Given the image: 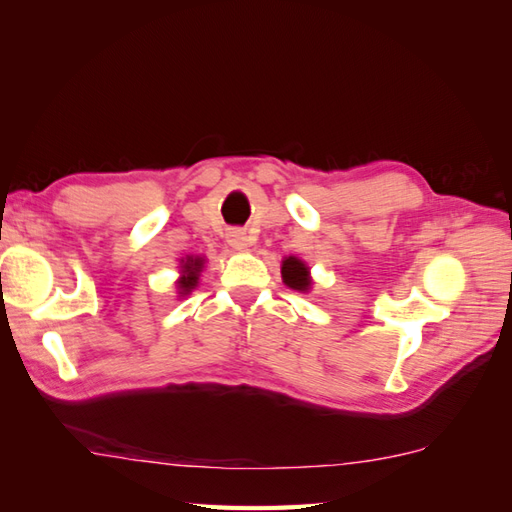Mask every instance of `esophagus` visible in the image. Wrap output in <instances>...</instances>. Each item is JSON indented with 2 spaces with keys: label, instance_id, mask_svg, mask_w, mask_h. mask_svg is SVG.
<instances>
[{
  "label": "esophagus",
  "instance_id": "esophagus-1",
  "mask_svg": "<svg viewBox=\"0 0 512 512\" xmlns=\"http://www.w3.org/2000/svg\"><path fill=\"white\" fill-rule=\"evenodd\" d=\"M227 242L233 249H247L251 245V238L242 229H231L227 233Z\"/></svg>",
  "mask_w": 512,
  "mask_h": 512
}]
</instances>
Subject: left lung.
I'll list each match as a JSON object with an SVG mask.
<instances>
[{
    "label": "left lung",
    "mask_w": 512,
    "mask_h": 512,
    "mask_svg": "<svg viewBox=\"0 0 512 512\" xmlns=\"http://www.w3.org/2000/svg\"><path fill=\"white\" fill-rule=\"evenodd\" d=\"M283 281L285 285H290L292 290H308L310 288V276H308V267L303 265L299 258H285L283 267H281Z\"/></svg>",
    "instance_id": "left-lung-1"
}]
</instances>
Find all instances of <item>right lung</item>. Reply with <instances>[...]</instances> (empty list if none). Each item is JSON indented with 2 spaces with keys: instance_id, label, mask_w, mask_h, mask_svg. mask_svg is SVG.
Here are the masks:
<instances>
[{
  "instance_id": "right-lung-1",
  "label": "right lung",
  "mask_w": 512,
  "mask_h": 512,
  "mask_svg": "<svg viewBox=\"0 0 512 512\" xmlns=\"http://www.w3.org/2000/svg\"><path fill=\"white\" fill-rule=\"evenodd\" d=\"M200 267H202V258H186V263H184V279L179 281V288H182V294H186V292H191L193 288H195V283H197V272H200Z\"/></svg>"
}]
</instances>
